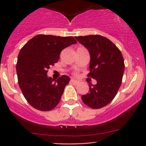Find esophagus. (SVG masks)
<instances>
[{"mask_svg":"<svg viewBox=\"0 0 146 146\" xmlns=\"http://www.w3.org/2000/svg\"><path fill=\"white\" fill-rule=\"evenodd\" d=\"M70 82L74 84V85H78L79 83V81H77V80H74V79H72V80H70Z\"/></svg>","mask_w":146,"mask_h":146,"instance_id":"34e87169","label":"esophagus"}]
</instances>
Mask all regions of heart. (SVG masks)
<instances>
[{
    "mask_svg": "<svg viewBox=\"0 0 146 146\" xmlns=\"http://www.w3.org/2000/svg\"><path fill=\"white\" fill-rule=\"evenodd\" d=\"M74 75H76H76H78V73H75Z\"/></svg>",
    "mask_w": 146,
    "mask_h": 146,
    "instance_id": "heart-1",
    "label": "heart"
}]
</instances>
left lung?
Here are the masks:
<instances>
[{"label":"left lung","mask_w":146,"mask_h":146,"mask_svg":"<svg viewBox=\"0 0 146 146\" xmlns=\"http://www.w3.org/2000/svg\"><path fill=\"white\" fill-rule=\"evenodd\" d=\"M90 55L88 77L96 79L82 100L92 109H100L111 102L121 85L125 65L120 50L111 41L101 35L76 36Z\"/></svg>","instance_id":"1"}]
</instances>
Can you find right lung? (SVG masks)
<instances>
[{
    "instance_id": "obj_1",
    "label": "right lung",
    "mask_w": 146,
    "mask_h": 146,
    "mask_svg": "<svg viewBox=\"0 0 146 146\" xmlns=\"http://www.w3.org/2000/svg\"><path fill=\"white\" fill-rule=\"evenodd\" d=\"M76 43L73 36L38 35L20 49L16 64L19 87L34 108L50 111L59 103L70 78L63 75L54 81L47 72L58 62L64 48Z\"/></svg>"
}]
</instances>
